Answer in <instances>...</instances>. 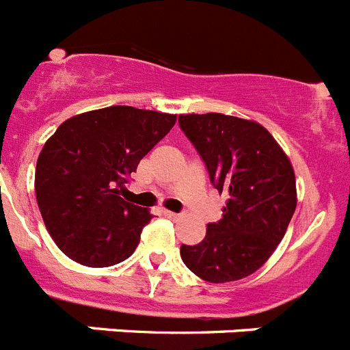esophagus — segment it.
I'll use <instances>...</instances> for the list:
<instances>
[{
	"label": "esophagus",
	"mask_w": 350,
	"mask_h": 350,
	"mask_svg": "<svg viewBox=\"0 0 350 350\" xmlns=\"http://www.w3.org/2000/svg\"><path fill=\"white\" fill-rule=\"evenodd\" d=\"M164 216H168L170 219H180V214H177V212H172V211H164Z\"/></svg>",
	"instance_id": "obj_1"
}]
</instances>
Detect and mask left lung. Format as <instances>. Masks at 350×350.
<instances>
[{
    "label": "left lung",
    "mask_w": 350,
    "mask_h": 350,
    "mask_svg": "<svg viewBox=\"0 0 350 350\" xmlns=\"http://www.w3.org/2000/svg\"><path fill=\"white\" fill-rule=\"evenodd\" d=\"M217 191L228 196L223 217L200 244H182L184 264L208 283L237 282L262 267L282 243L297 205L288 155L255 120L205 113L180 115Z\"/></svg>",
    "instance_id": "obj_1"
}]
</instances>
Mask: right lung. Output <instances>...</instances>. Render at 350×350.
<instances>
[{"instance_id": "right-lung-1", "label": "right lung", "mask_w": 350, "mask_h": 350, "mask_svg": "<svg viewBox=\"0 0 350 350\" xmlns=\"http://www.w3.org/2000/svg\"><path fill=\"white\" fill-rule=\"evenodd\" d=\"M177 115L109 106L65 120L37 159L35 195L56 246L77 264L109 267L139 244L148 208L122 198L139 161Z\"/></svg>"}]
</instances>
